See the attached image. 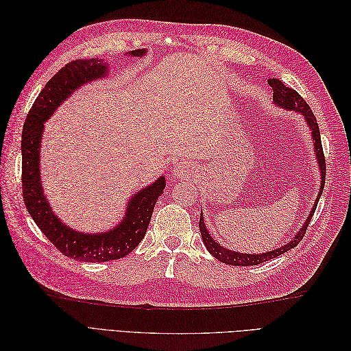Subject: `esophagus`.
Masks as SVG:
<instances>
[{
  "label": "esophagus",
  "instance_id": "34e87169",
  "mask_svg": "<svg viewBox=\"0 0 351 351\" xmlns=\"http://www.w3.org/2000/svg\"><path fill=\"white\" fill-rule=\"evenodd\" d=\"M173 174H174V177L183 180V178L192 177L193 176V169H192V167H190L186 162H178L173 168Z\"/></svg>",
  "mask_w": 351,
  "mask_h": 351
}]
</instances>
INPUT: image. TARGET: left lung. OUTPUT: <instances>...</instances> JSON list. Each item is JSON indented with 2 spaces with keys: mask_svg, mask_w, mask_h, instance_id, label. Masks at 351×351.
Masks as SVG:
<instances>
[{
  "mask_svg": "<svg viewBox=\"0 0 351 351\" xmlns=\"http://www.w3.org/2000/svg\"><path fill=\"white\" fill-rule=\"evenodd\" d=\"M269 86L274 90V97H272V102L274 105H277L278 108H282L285 111H294V112H299L303 119L304 123L307 124L312 134V139H313V149H315V158L317 159V165H319V176H321V186H319V192H317V196L315 199V204L309 212V215H307L304 224L302 226V228L295 232V236L287 243L280 246L278 249H274L269 252H263V253H240L236 250H230L224 246H221V244L212 239V236L209 234V231L206 228L205 224V218L204 215L200 214V219H199V230H200V236L202 240H204V244L206 246L208 252L212 254V256L217 258L218 261H221L222 263H227V265H232V267H250V265H259L267 262L269 259H274L280 256V254L289 252L290 249L295 247L299 241L303 239L304 232L307 226H309V222L313 217V212L316 209L317 202H319V197L324 192V186H325V171H326V167H325V158H324V152H322V143H321V133H319V125L316 123L315 115L311 110L309 105L306 104V101L300 97L299 93L295 90L290 89L284 86V83L278 79H268Z\"/></svg>",
  "mask_w": 351,
  "mask_h": 351,
  "instance_id": "obj_1",
  "label": "left lung"
}]
</instances>
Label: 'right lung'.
<instances>
[{
    "instance_id": "right-lung-1",
    "label": "right lung",
    "mask_w": 351,
    "mask_h": 351,
    "mask_svg": "<svg viewBox=\"0 0 351 351\" xmlns=\"http://www.w3.org/2000/svg\"><path fill=\"white\" fill-rule=\"evenodd\" d=\"M146 54L145 48L129 52L132 57ZM108 76L110 64L104 58L69 62L38 95L22 133V183L29 215L61 253L82 262H108L127 256L145 237L156 200L165 189V177L159 176L149 186L137 190L125 204L124 217L119 224L99 232H84L69 227L49 205L40 180V147L45 123L74 92Z\"/></svg>"
}]
</instances>
